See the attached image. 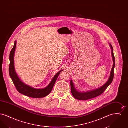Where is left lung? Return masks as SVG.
I'll list each match as a JSON object with an SVG mask.
<instances>
[{"mask_svg": "<svg viewBox=\"0 0 128 128\" xmlns=\"http://www.w3.org/2000/svg\"><path fill=\"white\" fill-rule=\"evenodd\" d=\"M110 46L112 50V55L113 60V66L112 68L111 73L110 75V78L108 80V82L104 84V85L101 87L100 88L91 91L87 92H80L77 91L76 89L75 88L73 82L72 80H70V86H71V92L72 93V94L73 97L76 98V99L79 100H87L90 99H92L94 98H96L98 96L101 95L102 94L104 91L106 89V88L108 87V86L112 83L113 80L114 76V68L115 66V58L113 53V47L111 46V44H110Z\"/></svg>", "mask_w": 128, "mask_h": 128, "instance_id": "obj_1", "label": "left lung"}]
</instances>
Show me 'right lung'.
Instances as JSON below:
<instances>
[{"label": "right lung", "instance_id": "right-lung-1", "mask_svg": "<svg viewBox=\"0 0 128 128\" xmlns=\"http://www.w3.org/2000/svg\"><path fill=\"white\" fill-rule=\"evenodd\" d=\"M16 48V41H15L14 46L10 51V64L9 66V73L10 76L12 80V82L15 85L17 90L20 94L30 98H44L51 92L53 87L55 85V82L58 79L59 75L63 70H60L58 73H56L51 80V82L46 88L43 89H35L32 88L29 86L25 84L20 79L15 72L14 68V56L15 51Z\"/></svg>", "mask_w": 128, "mask_h": 128}]
</instances>
